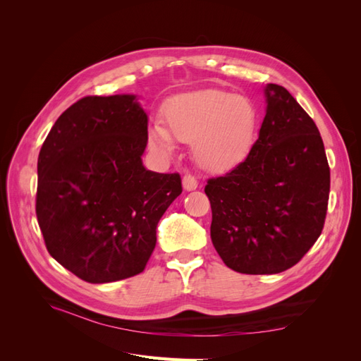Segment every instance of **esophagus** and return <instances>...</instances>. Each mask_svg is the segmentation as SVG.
Returning <instances> with one entry per match:
<instances>
[{
  "label": "esophagus",
  "mask_w": 361,
  "mask_h": 361,
  "mask_svg": "<svg viewBox=\"0 0 361 361\" xmlns=\"http://www.w3.org/2000/svg\"><path fill=\"white\" fill-rule=\"evenodd\" d=\"M182 182H183V188L187 190V191L195 190V188H197V185H199L197 179H195L191 173H187V174H185L183 179H182Z\"/></svg>",
  "instance_id": "1"
}]
</instances>
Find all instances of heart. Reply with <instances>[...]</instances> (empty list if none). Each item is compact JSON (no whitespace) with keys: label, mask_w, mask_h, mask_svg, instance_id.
I'll return each mask as SVG.
<instances>
[{"label":"heart","mask_w":361,"mask_h":361,"mask_svg":"<svg viewBox=\"0 0 361 361\" xmlns=\"http://www.w3.org/2000/svg\"><path fill=\"white\" fill-rule=\"evenodd\" d=\"M167 123L155 120L149 128V143L169 155L174 140L192 143L202 167L223 170L243 159L255 141L257 113L243 96L206 90L179 96L166 108Z\"/></svg>","instance_id":"obj_1"}]
</instances>
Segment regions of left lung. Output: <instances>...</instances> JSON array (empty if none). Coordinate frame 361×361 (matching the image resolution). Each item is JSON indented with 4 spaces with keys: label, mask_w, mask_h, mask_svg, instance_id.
Returning <instances> with one entry per match:
<instances>
[{
    "label": "left lung",
    "mask_w": 361,
    "mask_h": 361,
    "mask_svg": "<svg viewBox=\"0 0 361 361\" xmlns=\"http://www.w3.org/2000/svg\"><path fill=\"white\" fill-rule=\"evenodd\" d=\"M248 155L207 179L212 244L241 274H277L297 265L324 228L330 167L313 118L277 84Z\"/></svg>",
    "instance_id": "8db88e82"
}]
</instances>
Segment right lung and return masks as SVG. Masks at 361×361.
<instances>
[{
	"label": "right lung",
	"instance_id": "obj_1",
	"mask_svg": "<svg viewBox=\"0 0 361 361\" xmlns=\"http://www.w3.org/2000/svg\"><path fill=\"white\" fill-rule=\"evenodd\" d=\"M147 116L133 94L85 96L51 128L37 159L36 215L47 250L89 283L140 274L179 173L143 167Z\"/></svg>",
	"mask_w": 361,
	"mask_h": 361
}]
</instances>
